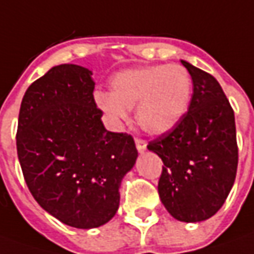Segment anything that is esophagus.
<instances>
[{"label": "esophagus", "mask_w": 254, "mask_h": 254, "mask_svg": "<svg viewBox=\"0 0 254 254\" xmlns=\"http://www.w3.org/2000/svg\"><path fill=\"white\" fill-rule=\"evenodd\" d=\"M134 143H136V147H137V150H139L140 153H143V151L146 150V147H147L146 141L143 140V139H136V140H134Z\"/></svg>", "instance_id": "1"}]
</instances>
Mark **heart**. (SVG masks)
<instances>
[{
  "label": "heart",
  "instance_id": "heart-1",
  "mask_svg": "<svg viewBox=\"0 0 254 254\" xmlns=\"http://www.w3.org/2000/svg\"><path fill=\"white\" fill-rule=\"evenodd\" d=\"M192 79L182 65L163 64L120 72L110 82V94L96 93V104L114 120H125L136 107L139 127L150 134L172 130L185 117Z\"/></svg>",
  "mask_w": 254,
  "mask_h": 254
}]
</instances>
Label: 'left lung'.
I'll list each match as a JSON object with an SVG mask.
<instances>
[{
	"label": "left lung",
	"instance_id": "obj_1",
	"mask_svg": "<svg viewBox=\"0 0 254 254\" xmlns=\"http://www.w3.org/2000/svg\"><path fill=\"white\" fill-rule=\"evenodd\" d=\"M193 82L188 113L147 149L163 160L158 194L178 221L213 217L234 186L238 144L234 110L217 79L182 60Z\"/></svg>",
	"mask_w": 254,
	"mask_h": 254
}]
</instances>
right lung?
Segmentation results:
<instances>
[{
  "label": "right lung",
  "instance_id": "right-lung-1",
  "mask_svg": "<svg viewBox=\"0 0 254 254\" xmlns=\"http://www.w3.org/2000/svg\"><path fill=\"white\" fill-rule=\"evenodd\" d=\"M91 70L53 66L26 90L16 149L26 185L48 214L69 227L97 228L120 207L122 178L137 150L127 133L107 130Z\"/></svg>",
  "mask_w": 254,
  "mask_h": 254
}]
</instances>
